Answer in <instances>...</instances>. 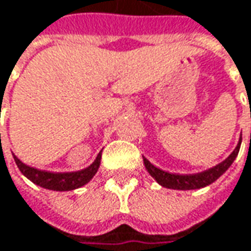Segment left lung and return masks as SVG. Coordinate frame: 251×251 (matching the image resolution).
Here are the masks:
<instances>
[{
  "instance_id": "1",
  "label": "left lung",
  "mask_w": 251,
  "mask_h": 251,
  "mask_svg": "<svg viewBox=\"0 0 251 251\" xmlns=\"http://www.w3.org/2000/svg\"><path fill=\"white\" fill-rule=\"evenodd\" d=\"M240 145H242V137L239 139L237 146L230 153L229 157L225 158L222 163L216 164L212 169L205 170V171L197 173V174H171V173L157 169L156 166H153L145 157H143V163H145V167L149 171V174L157 181L161 187L171 188V190H198V188H203V187L212 184L213 181L218 180L225 171L232 166V163H233L237 153H239Z\"/></svg>"
}]
</instances>
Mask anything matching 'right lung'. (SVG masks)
I'll return each mask as SVG.
<instances>
[{
  "label": "right lung",
  "mask_w": 251,
  "mask_h": 251,
  "mask_svg": "<svg viewBox=\"0 0 251 251\" xmlns=\"http://www.w3.org/2000/svg\"><path fill=\"white\" fill-rule=\"evenodd\" d=\"M14 160L21 173L39 187L51 191H71L85 185L97 174L101 163V153L97 156L91 166L74 173H50V171L33 169L22 163L15 154H14Z\"/></svg>",
  "instance_id": "1"
}]
</instances>
